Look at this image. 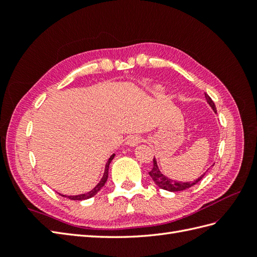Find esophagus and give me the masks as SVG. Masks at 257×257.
Returning a JSON list of instances; mask_svg holds the SVG:
<instances>
[{
	"label": "esophagus",
	"instance_id": "obj_1",
	"mask_svg": "<svg viewBox=\"0 0 257 257\" xmlns=\"http://www.w3.org/2000/svg\"><path fill=\"white\" fill-rule=\"evenodd\" d=\"M141 141H143V138L138 135H135V136H130V137L127 139V141H125V144H127L129 147H137Z\"/></svg>",
	"mask_w": 257,
	"mask_h": 257
}]
</instances>
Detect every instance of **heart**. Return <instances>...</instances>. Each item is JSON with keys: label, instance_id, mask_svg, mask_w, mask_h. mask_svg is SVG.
Here are the masks:
<instances>
[{"label": "heart", "instance_id": "obj_1", "mask_svg": "<svg viewBox=\"0 0 257 257\" xmlns=\"http://www.w3.org/2000/svg\"><path fill=\"white\" fill-rule=\"evenodd\" d=\"M158 89H159V90H160V88H158Z\"/></svg>", "mask_w": 257, "mask_h": 257}]
</instances>
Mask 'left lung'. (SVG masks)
<instances>
[{
    "label": "left lung",
    "instance_id": "8db88e82",
    "mask_svg": "<svg viewBox=\"0 0 257 257\" xmlns=\"http://www.w3.org/2000/svg\"><path fill=\"white\" fill-rule=\"evenodd\" d=\"M205 99L209 103L210 107L212 108V110L216 113V107L214 105V102L210 98L209 95L205 94ZM203 173L201 177H199L198 179H195L194 181H190V182H182V181H176V180H172L170 178H168L167 176H165L161 171L159 167H158V163L156 158L154 159V168H152V170L149 172V176L154 180L155 183L159 187L160 189L163 190H167V191H170V192H178V191H183V190H187L191 187H193L194 184L198 183L200 180L204 177Z\"/></svg>",
    "mask_w": 257,
    "mask_h": 257
}]
</instances>
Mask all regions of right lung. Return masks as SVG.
I'll return each mask as SVG.
<instances>
[{"instance_id":"right-lung-1","label":"right lung","mask_w":257,"mask_h":257,"mask_svg":"<svg viewBox=\"0 0 257 257\" xmlns=\"http://www.w3.org/2000/svg\"><path fill=\"white\" fill-rule=\"evenodd\" d=\"M113 158H114V154L111 155L110 158H109V159H108V161H107V163H106V166H105V171H103L102 178L100 179L99 183H98L94 189L90 190L89 192L79 194V195H64V194H61V195H62V196H65V198H67V199H70V200H78V201H79V200H87V199H89V198H92V196L96 195V194L98 193V191H99V190L103 187V185H105V183H106V181H107V179H108L109 165H110V162L112 161Z\"/></svg>"}]
</instances>
